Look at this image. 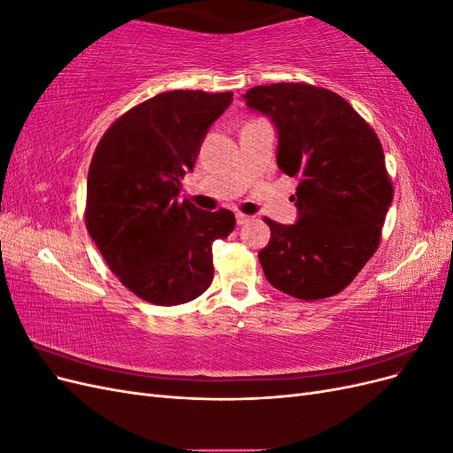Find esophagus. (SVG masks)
I'll list each match as a JSON object with an SVG mask.
<instances>
[{
    "mask_svg": "<svg viewBox=\"0 0 453 453\" xmlns=\"http://www.w3.org/2000/svg\"><path fill=\"white\" fill-rule=\"evenodd\" d=\"M253 221V217L251 215H245V213H238L236 215V223L242 226V225H248V223H251Z\"/></svg>",
    "mask_w": 453,
    "mask_h": 453,
    "instance_id": "esophagus-1",
    "label": "esophagus"
}]
</instances>
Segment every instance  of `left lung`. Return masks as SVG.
<instances>
[{
    "label": "left lung",
    "mask_w": 453,
    "mask_h": 453,
    "mask_svg": "<svg viewBox=\"0 0 453 453\" xmlns=\"http://www.w3.org/2000/svg\"><path fill=\"white\" fill-rule=\"evenodd\" d=\"M245 104L276 125L278 168L300 183L296 225L265 217L266 280L300 300L334 296L378 250L393 183L376 132L333 90L308 83L253 87Z\"/></svg>",
    "instance_id": "1"
}]
</instances>
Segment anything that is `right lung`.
Instances as JSON below:
<instances>
[{"mask_svg":"<svg viewBox=\"0 0 453 453\" xmlns=\"http://www.w3.org/2000/svg\"><path fill=\"white\" fill-rule=\"evenodd\" d=\"M230 104L232 92L157 94L120 115L94 150L87 230L120 283L150 304H185L208 289L211 245L236 226L230 210L180 200L181 177Z\"/></svg>","mask_w":453,"mask_h":453,"instance_id":"add662e5","label":"right lung"}]
</instances>
